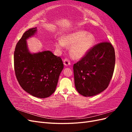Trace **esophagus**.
I'll return each mask as SVG.
<instances>
[{"label":"esophagus","instance_id":"obj_1","mask_svg":"<svg viewBox=\"0 0 132 132\" xmlns=\"http://www.w3.org/2000/svg\"><path fill=\"white\" fill-rule=\"evenodd\" d=\"M63 63H64V64L65 66L69 65L70 64V62L69 61V60L67 58H65L63 60Z\"/></svg>","mask_w":132,"mask_h":132}]
</instances>
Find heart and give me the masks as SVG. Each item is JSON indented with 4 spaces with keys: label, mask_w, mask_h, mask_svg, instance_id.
Returning <instances> with one entry per match:
<instances>
[{
    "label": "heart",
    "mask_w": 132,
    "mask_h": 132,
    "mask_svg": "<svg viewBox=\"0 0 132 132\" xmlns=\"http://www.w3.org/2000/svg\"><path fill=\"white\" fill-rule=\"evenodd\" d=\"M95 42L93 34L85 31H78L63 36L62 39H58L55 43V47L58 50H62L65 45L71 46V56L75 59H80L91 49Z\"/></svg>",
    "instance_id": "heart-1"
}]
</instances>
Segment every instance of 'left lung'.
<instances>
[{"mask_svg":"<svg viewBox=\"0 0 132 132\" xmlns=\"http://www.w3.org/2000/svg\"><path fill=\"white\" fill-rule=\"evenodd\" d=\"M115 66V52L108 42L94 46L73 65L74 82L78 93L93 96L104 91L109 85Z\"/></svg>","mask_w":132,"mask_h":132,"instance_id":"left-lung-1","label":"left lung"}]
</instances>
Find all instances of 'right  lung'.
Segmentation results:
<instances>
[{"label": "right lung", "instance_id": "right-lung-1", "mask_svg": "<svg viewBox=\"0 0 132 132\" xmlns=\"http://www.w3.org/2000/svg\"><path fill=\"white\" fill-rule=\"evenodd\" d=\"M36 32L37 27L26 31L18 42L14 51V70L23 90L35 97L43 98L55 91L64 65L62 59L51 51L30 52L26 40Z\"/></svg>", "mask_w": 132, "mask_h": 132}]
</instances>
